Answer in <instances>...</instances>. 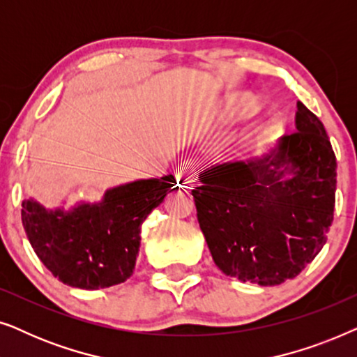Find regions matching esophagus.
<instances>
[{"mask_svg":"<svg viewBox=\"0 0 357 357\" xmlns=\"http://www.w3.org/2000/svg\"><path fill=\"white\" fill-rule=\"evenodd\" d=\"M197 182V177H195L192 167H190L188 164L180 165V172L177 174V183L180 187H185V188H192V185Z\"/></svg>","mask_w":357,"mask_h":357,"instance_id":"obj_1","label":"esophagus"}]
</instances>
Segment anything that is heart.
Here are the masks:
<instances>
[{"label": "heart", "instance_id": "obj_1", "mask_svg": "<svg viewBox=\"0 0 357 357\" xmlns=\"http://www.w3.org/2000/svg\"><path fill=\"white\" fill-rule=\"evenodd\" d=\"M250 109H252V102L245 99L236 107V112H237V114H243V112H248Z\"/></svg>", "mask_w": 357, "mask_h": 357}]
</instances>
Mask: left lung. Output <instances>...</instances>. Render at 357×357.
<instances>
[{"label":"left lung","mask_w":357,"mask_h":357,"mask_svg":"<svg viewBox=\"0 0 357 357\" xmlns=\"http://www.w3.org/2000/svg\"><path fill=\"white\" fill-rule=\"evenodd\" d=\"M296 128L270 155L216 165L192 190L199 229L224 275L281 284L325 245L335 211L336 155L324 123L302 102ZM286 172L292 179L282 180Z\"/></svg>","instance_id":"8db88e82"}]
</instances>
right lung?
<instances>
[{
	"instance_id": "add662e5",
	"label": "right lung",
	"mask_w": 357,
	"mask_h": 357,
	"mask_svg": "<svg viewBox=\"0 0 357 357\" xmlns=\"http://www.w3.org/2000/svg\"><path fill=\"white\" fill-rule=\"evenodd\" d=\"M174 185V175L138 180L70 213H48L24 199V231L47 270L65 284L79 289L120 284L135 271L144 219Z\"/></svg>"
}]
</instances>
